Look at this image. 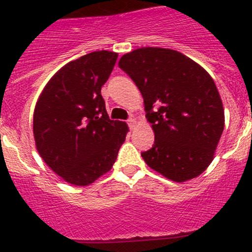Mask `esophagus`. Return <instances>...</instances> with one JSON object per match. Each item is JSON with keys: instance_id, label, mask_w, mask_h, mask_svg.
I'll use <instances>...</instances> for the list:
<instances>
[{"instance_id": "obj_1", "label": "esophagus", "mask_w": 252, "mask_h": 252, "mask_svg": "<svg viewBox=\"0 0 252 252\" xmlns=\"http://www.w3.org/2000/svg\"><path fill=\"white\" fill-rule=\"evenodd\" d=\"M128 126L130 129H133L134 126H136V119L134 118V117H130V118L128 119Z\"/></svg>"}]
</instances>
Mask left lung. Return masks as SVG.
I'll list each match as a JSON object with an SVG mask.
<instances>
[{"instance_id":"8db88e82","label":"left lung","mask_w":252,"mask_h":252,"mask_svg":"<svg viewBox=\"0 0 252 252\" xmlns=\"http://www.w3.org/2000/svg\"><path fill=\"white\" fill-rule=\"evenodd\" d=\"M119 68L144 97L155 144L141 152L147 166L173 182L206 171L224 129V110L216 84L178 51L141 47L122 56Z\"/></svg>"}]
</instances>
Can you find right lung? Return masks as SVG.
<instances>
[{"label":"right lung","mask_w":252,"mask_h":252,"mask_svg":"<svg viewBox=\"0 0 252 252\" xmlns=\"http://www.w3.org/2000/svg\"><path fill=\"white\" fill-rule=\"evenodd\" d=\"M118 53L95 51L61 68L42 90L34 111L35 145L63 180L85 187L107 173L126 140L128 126L112 121L101 88Z\"/></svg>","instance_id":"right-lung-1"}]
</instances>
